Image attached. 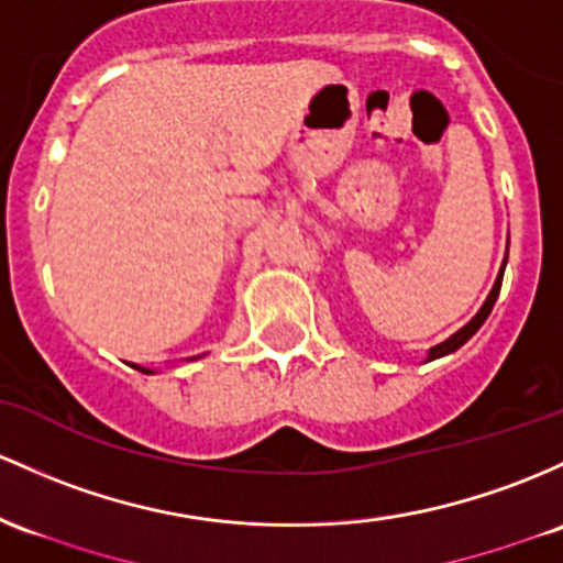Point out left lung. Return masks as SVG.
Returning a JSON list of instances; mask_svg holds the SVG:
<instances>
[{
    "mask_svg": "<svg viewBox=\"0 0 563 563\" xmlns=\"http://www.w3.org/2000/svg\"><path fill=\"white\" fill-rule=\"evenodd\" d=\"M505 264H508V256H505V262H503V269H499V275H497V283H494V288H492V294L486 296V301H484V307H481L478 310V314H475V318L471 320V323L467 325H462L460 331L454 333V336H449L446 342H441V344H435V347H432L430 352H428V361H435V357H443V355H449V352H454V350H460L462 344L467 342V339L473 336L475 331L481 329V325H484V320L489 318L492 314V307H494V301H497V296H499V288H503V275H505Z\"/></svg>",
    "mask_w": 563,
    "mask_h": 563,
    "instance_id": "8db88e82",
    "label": "left lung"
}]
</instances>
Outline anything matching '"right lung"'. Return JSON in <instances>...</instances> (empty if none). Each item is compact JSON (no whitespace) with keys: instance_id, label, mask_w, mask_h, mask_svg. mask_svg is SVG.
I'll return each mask as SVG.
<instances>
[{"instance_id":"right-lung-1","label":"right lung","mask_w":563,"mask_h":563,"mask_svg":"<svg viewBox=\"0 0 563 563\" xmlns=\"http://www.w3.org/2000/svg\"><path fill=\"white\" fill-rule=\"evenodd\" d=\"M135 368H139V372H144V374H154L152 368H141V366H135Z\"/></svg>"}]
</instances>
